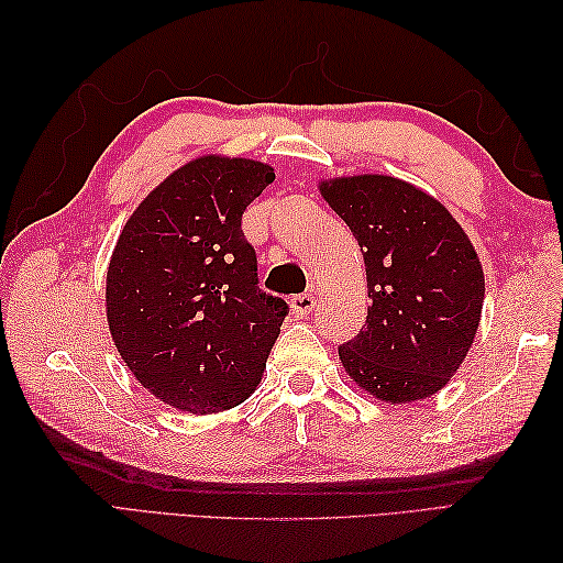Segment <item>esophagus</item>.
Wrapping results in <instances>:
<instances>
[{"instance_id": "1", "label": "esophagus", "mask_w": 563, "mask_h": 563, "mask_svg": "<svg viewBox=\"0 0 563 563\" xmlns=\"http://www.w3.org/2000/svg\"><path fill=\"white\" fill-rule=\"evenodd\" d=\"M290 309H292V314H295V317H307V314L312 312V309H314V297L309 295V292H305V295H295L292 300H290Z\"/></svg>"}]
</instances>
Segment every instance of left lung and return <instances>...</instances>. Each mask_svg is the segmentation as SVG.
Returning a JSON list of instances; mask_svg holds the SVG:
<instances>
[{"label":"left lung","mask_w":563,"mask_h":563,"mask_svg":"<svg viewBox=\"0 0 563 563\" xmlns=\"http://www.w3.org/2000/svg\"><path fill=\"white\" fill-rule=\"evenodd\" d=\"M361 244L367 319L339 349L357 387L391 404L426 399L457 373L479 329L482 261L433 196L382 174L321 181Z\"/></svg>","instance_id":"1"}]
</instances>
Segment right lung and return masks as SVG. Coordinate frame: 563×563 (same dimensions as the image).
Instances as JSON below:
<instances>
[{
	"mask_svg": "<svg viewBox=\"0 0 563 563\" xmlns=\"http://www.w3.org/2000/svg\"><path fill=\"white\" fill-rule=\"evenodd\" d=\"M273 166L198 157L130 214L106 275V317L140 385L188 413H218L258 387L288 302L258 288L242 232Z\"/></svg>",
	"mask_w": 563,
	"mask_h": 563,
	"instance_id": "obj_1",
	"label": "right lung"
}]
</instances>
